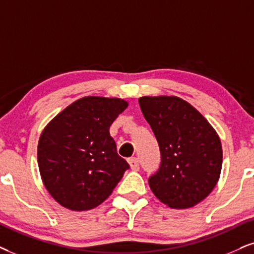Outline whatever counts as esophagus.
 Returning a JSON list of instances; mask_svg holds the SVG:
<instances>
[{
	"label": "esophagus",
	"mask_w": 254,
	"mask_h": 254,
	"mask_svg": "<svg viewBox=\"0 0 254 254\" xmlns=\"http://www.w3.org/2000/svg\"><path fill=\"white\" fill-rule=\"evenodd\" d=\"M129 164L131 170H133V171H138V170H139V159L136 158V157H131V158H129Z\"/></svg>",
	"instance_id": "1"
}]
</instances>
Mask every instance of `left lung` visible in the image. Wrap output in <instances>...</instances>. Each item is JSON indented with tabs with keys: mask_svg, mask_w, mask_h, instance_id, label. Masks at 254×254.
Returning a JSON list of instances; mask_svg holds the SVG:
<instances>
[{
	"mask_svg": "<svg viewBox=\"0 0 254 254\" xmlns=\"http://www.w3.org/2000/svg\"><path fill=\"white\" fill-rule=\"evenodd\" d=\"M140 110L158 142L160 165L149 178L162 203L186 208L207 197L223 163L219 137L203 115L176 96L140 97Z\"/></svg>",
	"mask_w": 254,
	"mask_h": 254,
	"instance_id": "left-lung-1",
	"label": "left lung"
}]
</instances>
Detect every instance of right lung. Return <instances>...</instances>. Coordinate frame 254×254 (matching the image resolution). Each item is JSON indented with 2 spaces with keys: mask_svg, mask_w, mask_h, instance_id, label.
<instances>
[{
  "mask_svg": "<svg viewBox=\"0 0 254 254\" xmlns=\"http://www.w3.org/2000/svg\"><path fill=\"white\" fill-rule=\"evenodd\" d=\"M127 107V102L120 98L83 97L43 130L38 168L46 189L62 206L73 211L96 207L130 168L109 132Z\"/></svg>",
  "mask_w": 254,
  "mask_h": 254,
  "instance_id": "obj_1",
  "label": "right lung"
}]
</instances>
